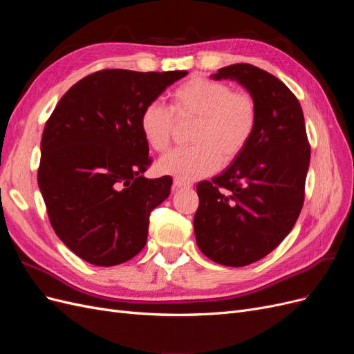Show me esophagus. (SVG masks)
I'll use <instances>...</instances> for the list:
<instances>
[{
  "label": "esophagus",
  "mask_w": 354,
  "mask_h": 354,
  "mask_svg": "<svg viewBox=\"0 0 354 354\" xmlns=\"http://www.w3.org/2000/svg\"><path fill=\"white\" fill-rule=\"evenodd\" d=\"M189 187H192V185L187 183V181L178 180V178L174 180V189H176V190H178V189H189Z\"/></svg>",
  "instance_id": "1"
}]
</instances>
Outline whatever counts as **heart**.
I'll list each match as a JSON object with an SVG mask.
<instances>
[{
    "mask_svg": "<svg viewBox=\"0 0 354 354\" xmlns=\"http://www.w3.org/2000/svg\"><path fill=\"white\" fill-rule=\"evenodd\" d=\"M195 121L190 131L194 146L167 153L159 159V173L178 180L209 176L220 164H230L250 145L257 128V104L246 91L207 78H190L171 94V109L152 102L138 118L147 146L165 152L173 140L176 121Z\"/></svg>",
    "mask_w": 354,
    "mask_h": 354,
    "instance_id": "1",
    "label": "heart"
}]
</instances>
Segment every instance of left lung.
I'll list each match as a JSON object with an SVG mask.
<instances>
[{
	"mask_svg": "<svg viewBox=\"0 0 354 354\" xmlns=\"http://www.w3.org/2000/svg\"><path fill=\"white\" fill-rule=\"evenodd\" d=\"M211 78L236 81L252 95L257 128L221 174L198 183L195 236L212 261L242 267L261 260L292 230L304 202L310 145L299 102L272 73L236 63Z\"/></svg>",
	"mask_w": 354,
	"mask_h": 354,
	"instance_id": "8db88e82",
	"label": "left lung"
}]
</instances>
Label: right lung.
Masks as SVG:
<instances>
[{
    "instance_id": "1",
    "label": "right lung",
    "mask_w": 354,
    "mask_h": 354,
    "mask_svg": "<svg viewBox=\"0 0 354 354\" xmlns=\"http://www.w3.org/2000/svg\"><path fill=\"white\" fill-rule=\"evenodd\" d=\"M187 71L104 69L65 93L41 138L38 186L59 239L94 266L131 260L147 239L149 216L173 178H146L149 146L138 118Z\"/></svg>"
}]
</instances>
